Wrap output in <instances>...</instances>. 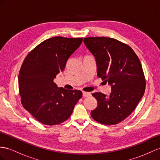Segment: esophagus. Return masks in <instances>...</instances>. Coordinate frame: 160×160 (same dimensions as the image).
I'll list each match as a JSON object with an SVG mask.
<instances>
[{
	"mask_svg": "<svg viewBox=\"0 0 160 160\" xmlns=\"http://www.w3.org/2000/svg\"><path fill=\"white\" fill-rule=\"evenodd\" d=\"M91 92H82V96L84 97H89L91 96Z\"/></svg>",
	"mask_w": 160,
	"mask_h": 160,
	"instance_id": "34e87169",
	"label": "esophagus"
}]
</instances>
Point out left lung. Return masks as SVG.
Masks as SVG:
<instances>
[{
  "mask_svg": "<svg viewBox=\"0 0 160 160\" xmlns=\"http://www.w3.org/2000/svg\"><path fill=\"white\" fill-rule=\"evenodd\" d=\"M84 43L95 57L97 76L111 86L109 97L92 94L97 107L91 115L102 124H116L134 111L144 95L146 84L141 61L128 45L114 38H85Z\"/></svg>",
  "mask_w": 160,
  "mask_h": 160,
  "instance_id": "8db88e82",
  "label": "left lung"
}]
</instances>
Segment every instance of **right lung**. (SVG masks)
Returning a JSON list of instances; mask_svg holds the SVG:
<instances>
[{
    "label": "right lung",
    "mask_w": 160,
    "mask_h": 160,
    "mask_svg": "<svg viewBox=\"0 0 160 160\" xmlns=\"http://www.w3.org/2000/svg\"><path fill=\"white\" fill-rule=\"evenodd\" d=\"M82 38L55 36L43 41L24 59L19 73L22 103L36 120L56 125L70 117L82 96L78 90H66L54 82Z\"/></svg>",
    "instance_id": "obj_1"
}]
</instances>
